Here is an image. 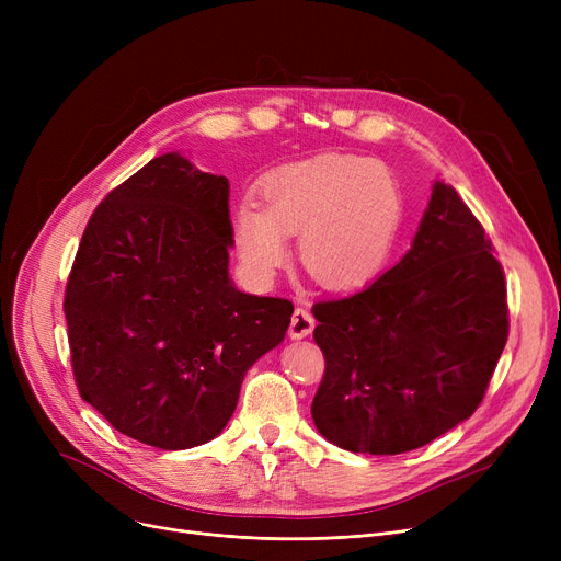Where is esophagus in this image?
Here are the masks:
<instances>
[{"instance_id": "34e87169", "label": "esophagus", "mask_w": 561, "mask_h": 561, "mask_svg": "<svg viewBox=\"0 0 561 561\" xmlns=\"http://www.w3.org/2000/svg\"><path fill=\"white\" fill-rule=\"evenodd\" d=\"M313 316L307 311V309H296L290 316V328H288V336L290 339H305L311 334L313 330Z\"/></svg>"}]
</instances>
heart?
<instances>
[{
  "label": "heart",
  "mask_w": 561,
  "mask_h": 561,
  "mask_svg": "<svg viewBox=\"0 0 561 561\" xmlns=\"http://www.w3.org/2000/svg\"><path fill=\"white\" fill-rule=\"evenodd\" d=\"M261 202L233 211V245L250 277L271 282L290 256L288 236H300L305 271L332 290L364 286L385 268L402 211L396 176L345 154L282 168L263 182Z\"/></svg>",
  "instance_id": "heart-1"
}]
</instances>
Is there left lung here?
I'll use <instances>...</instances> for the list:
<instances>
[{
    "instance_id": "obj_1",
    "label": "left lung",
    "mask_w": 561,
    "mask_h": 561,
    "mask_svg": "<svg viewBox=\"0 0 561 561\" xmlns=\"http://www.w3.org/2000/svg\"><path fill=\"white\" fill-rule=\"evenodd\" d=\"M311 311L325 355L313 423L330 444L366 455L416 450L473 416L510 334L503 265L444 182L391 271Z\"/></svg>"
}]
</instances>
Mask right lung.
Here are the masks:
<instances>
[{
  "instance_id": "1",
  "label": "right lung",
  "mask_w": 561,
  "mask_h": 561,
  "mask_svg": "<svg viewBox=\"0 0 561 561\" xmlns=\"http://www.w3.org/2000/svg\"><path fill=\"white\" fill-rule=\"evenodd\" d=\"M231 245L227 176L176 152L88 220L64 311L77 389L117 432L161 450L206 444L250 366L284 341L293 302L236 288Z\"/></svg>"
}]
</instances>
